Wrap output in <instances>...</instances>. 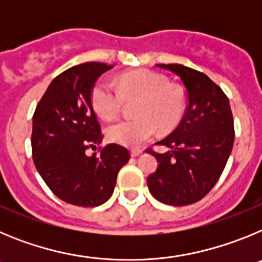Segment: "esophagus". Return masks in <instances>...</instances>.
Wrapping results in <instances>:
<instances>
[{
    "label": "esophagus",
    "instance_id": "obj_1",
    "mask_svg": "<svg viewBox=\"0 0 262 262\" xmlns=\"http://www.w3.org/2000/svg\"><path fill=\"white\" fill-rule=\"evenodd\" d=\"M142 154H143L142 148H133V149H131V156L133 157H138Z\"/></svg>",
    "mask_w": 262,
    "mask_h": 262
}]
</instances>
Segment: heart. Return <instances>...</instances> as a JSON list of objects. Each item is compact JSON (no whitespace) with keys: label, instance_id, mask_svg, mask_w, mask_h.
<instances>
[{"label":"heart","instance_id":"1","mask_svg":"<svg viewBox=\"0 0 262 262\" xmlns=\"http://www.w3.org/2000/svg\"><path fill=\"white\" fill-rule=\"evenodd\" d=\"M136 119L119 120L106 128L110 142L138 147L156 134L169 133L181 122L186 108V94L177 85H170L161 73L148 69L127 72L118 77L117 86L99 78L90 93L94 111L105 120L114 119L124 102H134Z\"/></svg>","mask_w":262,"mask_h":262}]
</instances>
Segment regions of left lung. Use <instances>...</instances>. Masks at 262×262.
<instances>
[{"instance_id":"left-lung-1","label":"left lung","mask_w":262,"mask_h":262,"mask_svg":"<svg viewBox=\"0 0 262 262\" xmlns=\"http://www.w3.org/2000/svg\"><path fill=\"white\" fill-rule=\"evenodd\" d=\"M180 77L187 107L177 128L156 144V172L148 176V189L160 202L186 206L201 201L216 184L235 140L232 111L223 90L205 73L181 64H157Z\"/></svg>"}]
</instances>
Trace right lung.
Masks as SVG:
<instances>
[{
  "label": "right lung",
  "instance_id": "obj_1",
  "mask_svg": "<svg viewBox=\"0 0 262 262\" xmlns=\"http://www.w3.org/2000/svg\"><path fill=\"white\" fill-rule=\"evenodd\" d=\"M113 68L103 62L72 67L52 80L32 117V159L52 193L67 203L96 207L114 191L127 148L107 144L88 156L103 135L90 102L97 78Z\"/></svg>",
  "mask_w": 262,
  "mask_h": 262
}]
</instances>
